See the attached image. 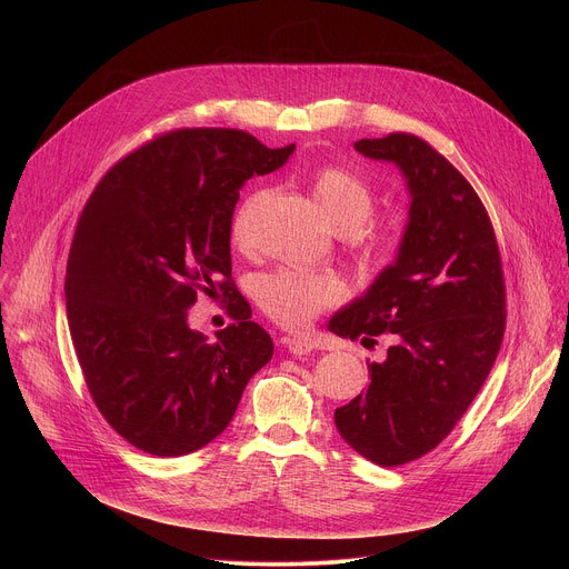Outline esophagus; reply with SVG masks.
<instances>
[{"mask_svg":"<svg viewBox=\"0 0 569 569\" xmlns=\"http://www.w3.org/2000/svg\"><path fill=\"white\" fill-rule=\"evenodd\" d=\"M283 342L292 356H308L315 349V342L308 338H286Z\"/></svg>","mask_w":569,"mask_h":569,"instance_id":"1","label":"esophagus"}]
</instances>
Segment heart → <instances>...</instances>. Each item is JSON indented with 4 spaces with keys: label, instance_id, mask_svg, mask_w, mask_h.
I'll list each match as a JSON object with an SVG mask.
<instances>
[{
    "label": "heart",
    "instance_id": "heart-1",
    "mask_svg": "<svg viewBox=\"0 0 569 569\" xmlns=\"http://www.w3.org/2000/svg\"><path fill=\"white\" fill-rule=\"evenodd\" d=\"M312 196L327 222L347 233L367 222L373 211L371 187L345 167H323L312 176ZM254 200H248L233 218L231 240L240 246L246 240L248 216ZM365 246L371 254H380L387 242L380 236H367ZM252 295L261 310L281 327L299 329L312 321L321 310L331 308L342 297V283L333 274H315L306 270L283 268L259 274L252 283Z\"/></svg>",
    "mask_w": 569,
    "mask_h": 569
}]
</instances>
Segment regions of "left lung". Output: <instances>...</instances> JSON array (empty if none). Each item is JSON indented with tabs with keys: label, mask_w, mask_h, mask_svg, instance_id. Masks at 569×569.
Returning <instances> with one entry per match:
<instances>
[{
	"label": "left lung",
	"mask_w": 569,
	"mask_h": 569,
	"mask_svg": "<svg viewBox=\"0 0 569 569\" xmlns=\"http://www.w3.org/2000/svg\"><path fill=\"white\" fill-rule=\"evenodd\" d=\"M356 150L387 159L408 178L412 204L398 259L329 331L376 345L369 387L336 410L342 439L378 466L435 450L466 415L500 353L507 286L493 222L470 182L412 132L360 139Z\"/></svg>",
	"instance_id": "left-lung-1"
}]
</instances>
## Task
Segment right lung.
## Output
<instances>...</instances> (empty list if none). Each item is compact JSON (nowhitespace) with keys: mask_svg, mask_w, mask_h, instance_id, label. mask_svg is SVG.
I'll list each match as a JSON object with an SVG mask.
<instances>
[{"mask_svg":"<svg viewBox=\"0 0 569 569\" xmlns=\"http://www.w3.org/2000/svg\"><path fill=\"white\" fill-rule=\"evenodd\" d=\"M292 150L233 128L171 130L119 159L80 211L64 277L69 333L99 412L134 448L200 450L270 362L272 338L231 279L229 233L242 182ZM200 291L230 303L234 323L216 343L186 323Z\"/></svg>","mask_w":569,"mask_h":569,"instance_id":"1","label":"right lung"}]
</instances>
